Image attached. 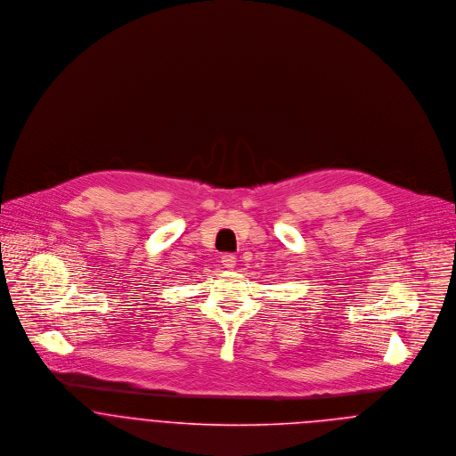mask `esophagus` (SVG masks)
Returning a JSON list of instances; mask_svg holds the SVG:
<instances>
[{
  "label": "esophagus",
  "mask_w": 456,
  "mask_h": 456,
  "mask_svg": "<svg viewBox=\"0 0 456 456\" xmlns=\"http://www.w3.org/2000/svg\"><path fill=\"white\" fill-rule=\"evenodd\" d=\"M221 265H223L224 268L232 270V268H235V265H237V258H235L233 255L226 253V255H223V256H221Z\"/></svg>",
  "instance_id": "1"
}]
</instances>
